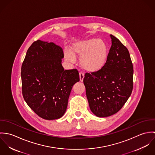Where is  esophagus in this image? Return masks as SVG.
Instances as JSON below:
<instances>
[{"mask_svg":"<svg viewBox=\"0 0 155 155\" xmlns=\"http://www.w3.org/2000/svg\"><path fill=\"white\" fill-rule=\"evenodd\" d=\"M79 78H80V81L82 82L84 81V74L82 72H80L79 73Z\"/></svg>","mask_w":155,"mask_h":155,"instance_id":"obj_1","label":"esophagus"}]
</instances>
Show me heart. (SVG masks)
<instances>
[{
  "label": "heart",
  "mask_w": 155,
  "mask_h": 155,
  "mask_svg": "<svg viewBox=\"0 0 155 155\" xmlns=\"http://www.w3.org/2000/svg\"><path fill=\"white\" fill-rule=\"evenodd\" d=\"M64 55L67 61L71 63L76 62V55L82 57V67L88 71L95 72L105 65L108 55V49L103 41L92 38L73 44L71 51L66 49Z\"/></svg>",
  "instance_id": "1"
}]
</instances>
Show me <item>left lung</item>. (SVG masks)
Masks as SVG:
<instances>
[{
  "label": "left lung",
  "instance_id": "obj_1",
  "mask_svg": "<svg viewBox=\"0 0 155 155\" xmlns=\"http://www.w3.org/2000/svg\"><path fill=\"white\" fill-rule=\"evenodd\" d=\"M111 46L106 63L100 70L86 73L84 84L91 111L105 117L120 110L133 88V66L128 49L110 35Z\"/></svg>",
  "mask_w": 155,
  "mask_h": 155
}]
</instances>
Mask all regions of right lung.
<instances>
[{
  "mask_svg": "<svg viewBox=\"0 0 155 155\" xmlns=\"http://www.w3.org/2000/svg\"><path fill=\"white\" fill-rule=\"evenodd\" d=\"M63 49L38 40L28 49L21 66L22 92L27 105L46 120L61 117L71 88L79 82L76 69L64 70Z\"/></svg>",
  "mask_w": 155,
  "mask_h": 155,
  "instance_id": "add662e5",
  "label": "right lung"
}]
</instances>
